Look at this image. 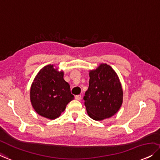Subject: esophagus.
Wrapping results in <instances>:
<instances>
[{
  "mask_svg": "<svg viewBox=\"0 0 160 160\" xmlns=\"http://www.w3.org/2000/svg\"><path fill=\"white\" fill-rule=\"evenodd\" d=\"M75 99L76 100H81V99H82V95H76Z\"/></svg>",
  "mask_w": 160,
  "mask_h": 160,
  "instance_id": "esophagus-1",
  "label": "esophagus"
}]
</instances>
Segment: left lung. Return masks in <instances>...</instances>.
<instances>
[{"mask_svg": "<svg viewBox=\"0 0 160 160\" xmlns=\"http://www.w3.org/2000/svg\"><path fill=\"white\" fill-rule=\"evenodd\" d=\"M89 84L84 97L91 118L102 120L116 113L122 102V89L118 76L108 64H101L89 72Z\"/></svg>", "mask_w": 160, "mask_h": 160, "instance_id": "8db88e82", "label": "left lung"}]
</instances>
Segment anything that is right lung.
<instances>
[{"mask_svg": "<svg viewBox=\"0 0 160 160\" xmlns=\"http://www.w3.org/2000/svg\"><path fill=\"white\" fill-rule=\"evenodd\" d=\"M73 99L70 86L63 78V72L58 71L52 65L39 71L30 89L32 107L39 115L48 119L58 118Z\"/></svg>", "mask_w": 160, "mask_h": 160, "instance_id": "1", "label": "right lung"}]
</instances>
